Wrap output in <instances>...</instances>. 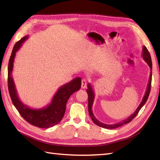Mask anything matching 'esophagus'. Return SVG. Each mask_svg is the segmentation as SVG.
Segmentation results:
<instances>
[{"mask_svg":"<svg viewBox=\"0 0 160 160\" xmlns=\"http://www.w3.org/2000/svg\"><path fill=\"white\" fill-rule=\"evenodd\" d=\"M81 88L82 89H85L87 87V80L86 79H82V82H81Z\"/></svg>","mask_w":160,"mask_h":160,"instance_id":"esophagus-1","label":"esophagus"}]
</instances>
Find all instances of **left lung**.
I'll return each instance as SVG.
<instances>
[{
  "label": "left lung",
  "mask_w": 160,
  "mask_h": 160,
  "mask_svg": "<svg viewBox=\"0 0 160 160\" xmlns=\"http://www.w3.org/2000/svg\"><path fill=\"white\" fill-rule=\"evenodd\" d=\"M142 56L143 58V59L148 64V65L149 66L151 69V73H150V76H149V80H148V83L147 87V89H146L144 96L142 98V100L141 102V103L139 105L138 107L137 108V109L135 110V111L132 113L131 115H130L128 118L125 119V120H122L120 122H118L116 124H104L102 122H100L98 119L94 116V115L93 113V111H92V107H93V101H94V98H95V93L93 91V89L92 88V86L90 83L88 84L87 85V92L88 94V110H89V113L90 117L91 118V120L94 122L96 125L99 126L100 127H102L104 128H107V129H113V128H116L118 127H122V125L126 124L127 123H129L132 119H133L136 115H138V112L140 111V110L142 108V107L144 106L146 102L147 101V99L149 96V93H150V91H151V80H152V61H151V55L149 53L148 49H147V47L145 46H143V49H142Z\"/></svg>",
  "instance_id": "left-lung-1"
}]
</instances>
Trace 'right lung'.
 Masks as SVG:
<instances>
[{
    "instance_id": "obj_1",
    "label": "right lung",
    "mask_w": 160,
    "mask_h": 160,
    "mask_svg": "<svg viewBox=\"0 0 160 160\" xmlns=\"http://www.w3.org/2000/svg\"><path fill=\"white\" fill-rule=\"evenodd\" d=\"M29 38L25 36L13 47L8 64V89L13 104L20 115L32 125L39 128H50L62 120L66 111V105L70 96L81 88V78H76L61 86L52 98L51 103L41 108H33L22 102L19 99L12 78L13 62L17 52L22 44Z\"/></svg>"
}]
</instances>
